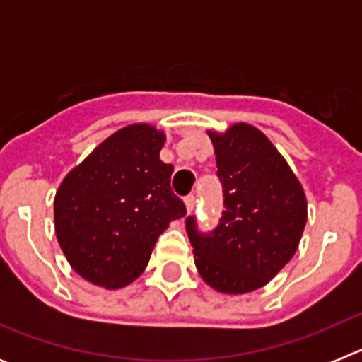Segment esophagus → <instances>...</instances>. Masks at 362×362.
Instances as JSON below:
<instances>
[{"label": "esophagus", "mask_w": 362, "mask_h": 362, "mask_svg": "<svg viewBox=\"0 0 362 362\" xmlns=\"http://www.w3.org/2000/svg\"><path fill=\"white\" fill-rule=\"evenodd\" d=\"M185 204H187L188 212H192L194 206H196V196H194V194H188V196L185 197Z\"/></svg>", "instance_id": "esophagus-1"}]
</instances>
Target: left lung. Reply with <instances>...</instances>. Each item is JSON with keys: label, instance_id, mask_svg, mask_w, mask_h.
<instances>
[{"label": "left lung", "instance_id": "1", "mask_svg": "<svg viewBox=\"0 0 362 362\" xmlns=\"http://www.w3.org/2000/svg\"><path fill=\"white\" fill-rule=\"evenodd\" d=\"M225 210L209 233L187 217L194 261L204 283L221 293H246L277 276L299 246L306 196L288 163L261 130L232 124L209 132Z\"/></svg>", "mask_w": 362, "mask_h": 362}]
</instances>
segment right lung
Segmentation results:
<instances>
[{"label": "right lung", "mask_w": 362, "mask_h": 362, "mask_svg": "<svg viewBox=\"0 0 362 362\" xmlns=\"http://www.w3.org/2000/svg\"><path fill=\"white\" fill-rule=\"evenodd\" d=\"M165 134L136 123L107 137L66 174L54 197L57 243L92 284L123 288L148 264L170 221L187 214L174 194V166L159 159Z\"/></svg>", "instance_id": "obj_1"}]
</instances>
